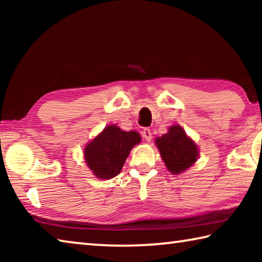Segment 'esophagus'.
<instances>
[{
	"instance_id": "esophagus-1",
	"label": "esophagus",
	"mask_w": 262,
	"mask_h": 262,
	"mask_svg": "<svg viewBox=\"0 0 262 262\" xmlns=\"http://www.w3.org/2000/svg\"><path fill=\"white\" fill-rule=\"evenodd\" d=\"M142 135H143V137H144V140L145 141H148V142H150L151 141V139H152V134H151V130L149 129V128H144L143 129V132H142Z\"/></svg>"
}]
</instances>
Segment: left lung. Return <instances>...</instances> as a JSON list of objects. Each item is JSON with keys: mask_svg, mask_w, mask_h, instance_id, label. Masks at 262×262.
Returning a JSON list of instances; mask_svg holds the SVG:
<instances>
[{"mask_svg": "<svg viewBox=\"0 0 262 262\" xmlns=\"http://www.w3.org/2000/svg\"><path fill=\"white\" fill-rule=\"evenodd\" d=\"M157 148L171 173L179 174L196 162L199 149L180 126H171L166 134L157 137Z\"/></svg>", "mask_w": 262, "mask_h": 262, "instance_id": "left-lung-1", "label": "left lung"}]
</instances>
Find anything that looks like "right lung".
I'll list each match as a JSON object with an SVG mask.
<instances>
[{"label":"right lung","instance_id":"right-lung-1","mask_svg":"<svg viewBox=\"0 0 262 262\" xmlns=\"http://www.w3.org/2000/svg\"><path fill=\"white\" fill-rule=\"evenodd\" d=\"M141 142L137 132H123L110 125L84 148L88 167L97 178L111 179L120 173L130 150Z\"/></svg>","mask_w":262,"mask_h":262}]
</instances>
